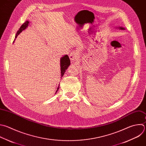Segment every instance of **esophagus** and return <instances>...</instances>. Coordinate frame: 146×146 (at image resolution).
Listing matches in <instances>:
<instances>
[{"instance_id":"34e87169","label":"esophagus","mask_w":146,"mask_h":146,"mask_svg":"<svg viewBox=\"0 0 146 146\" xmlns=\"http://www.w3.org/2000/svg\"><path fill=\"white\" fill-rule=\"evenodd\" d=\"M78 53L76 51H73L71 52L70 54H69V58L70 59V60L73 61H76L78 59Z\"/></svg>"}]
</instances>
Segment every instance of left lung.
Masks as SVG:
<instances>
[{
	"instance_id": "8db88e82",
	"label": "left lung",
	"mask_w": 146,
	"mask_h": 146,
	"mask_svg": "<svg viewBox=\"0 0 146 146\" xmlns=\"http://www.w3.org/2000/svg\"><path fill=\"white\" fill-rule=\"evenodd\" d=\"M120 29H122V30H123V29H124V28H123V27H120Z\"/></svg>"
}]
</instances>
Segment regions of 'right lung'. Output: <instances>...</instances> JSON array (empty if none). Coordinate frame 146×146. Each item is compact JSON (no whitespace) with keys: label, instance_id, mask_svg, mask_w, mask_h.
<instances>
[{"label":"right lung","instance_id":"obj_1","mask_svg":"<svg viewBox=\"0 0 146 146\" xmlns=\"http://www.w3.org/2000/svg\"><path fill=\"white\" fill-rule=\"evenodd\" d=\"M29 23V22L28 21H26L24 23L22 24V25L21 26V27L19 28V30L17 31V34H16V35H15V38L17 37V36L23 31L24 30L27 26H28V25ZM60 62H61V76L62 77L66 71V70L67 69V68H68V66L70 65V59L69 58V57L68 56V55H65L63 57H62L61 58V60H60ZM58 89H59V86L56 90V92L58 91Z\"/></svg>","mask_w":146,"mask_h":146}]
</instances>
